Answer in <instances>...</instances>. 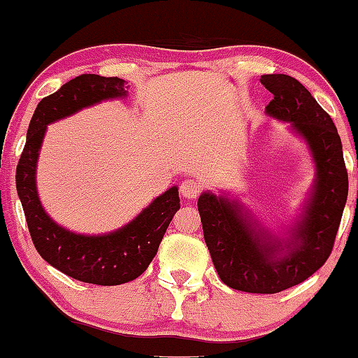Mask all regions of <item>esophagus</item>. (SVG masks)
<instances>
[{
    "mask_svg": "<svg viewBox=\"0 0 358 358\" xmlns=\"http://www.w3.org/2000/svg\"><path fill=\"white\" fill-rule=\"evenodd\" d=\"M180 194L184 196V198L187 199H194L198 198L201 189H203V186H201V182L198 179H186L180 182Z\"/></svg>",
    "mask_w": 358,
    "mask_h": 358,
    "instance_id": "obj_1",
    "label": "esophagus"
}]
</instances>
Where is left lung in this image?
I'll return each instance as SVG.
<instances>
[{
	"label": "left lung",
	"instance_id": "left-lung-1",
	"mask_svg": "<svg viewBox=\"0 0 358 358\" xmlns=\"http://www.w3.org/2000/svg\"><path fill=\"white\" fill-rule=\"evenodd\" d=\"M260 83L274 94L266 113L291 123L316 164L304 215L289 238L279 240L247 216L235 199L203 192L198 210L220 279L236 291L275 294L306 280L330 257L347 203L348 174L335 123L311 92L286 74H266Z\"/></svg>",
	"mask_w": 358,
	"mask_h": 358
}]
</instances>
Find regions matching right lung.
Masks as SVG:
<instances>
[{
  "instance_id": "right-lung-1",
  "label": "right lung",
  "mask_w": 358,
  "mask_h": 358,
  "mask_svg": "<svg viewBox=\"0 0 358 358\" xmlns=\"http://www.w3.org/2000/svg\"><path fill=\"white\" fill-rule=\"evenodd\" d=\"M125 81L81 74L37 104L17 166V191L31 242L45 262L81 282L118 286L147 271L159 250L172 216L179 210V191L172 186L120 230L106 235H78L59 227L47 215L37 194L38 150L47 125L104 99L127 96Z\"/></svg>"
}]
</instances>
